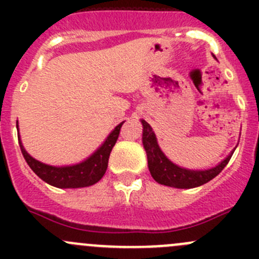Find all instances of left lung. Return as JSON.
I'll return each mask as SVG.
<instances>
[{
	"label": "left lung",
	"mask_w": 259,
	"mask_h": 259,
	"mask_svg": "<svg viewBox=\"0 0 259 259\" xmlns=\"http://www.w3.org/2000/svg\"><path fill=\"white\" fill-rule=\"evenodd\" d=\"M143 124V145L148 156V166L151 177L159 184L166 187L179 188V189H189V188L199 187L205 184L209 180L215 178L219 173L228 164L233 155L234 150L224 159L223 161L215 165L214 168L205 169V170H190V169L182 168L173 161L169 160L161 149L159 148L156 142L155 134L150 125L142 120Z\"/></svg>",
	"instance_id": "obj_1"
}]
</instances>
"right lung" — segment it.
Masks as SVG:
<instances>
[{
	"label": "right lung",
	"instance_id": "right-lung-1",
	"mask_svg": "<svg viewBox=\"0 0 259 259\" xmlns=\"http://www.w3.org/2000/svg\"><path fill=\"white\" fill-rule=\"evenodd\" d=\"M122 124H124V121L120 122L115 127L95 153L91 154L88 159H85L81 163L74 164V165L52 166L41 163V161L32 158L25 150L20 139V135H18V143H20L21 151H22V155L25 160L27 161L28 166L32 169L36 176L40 177L48 184L56 188L90 187V185L98 183L105 174L106 169H108L109 156H110L111 150H113L115 143L119 138Z\"/></svg>",
	"mask_w": 259,
	"mask_h": 259
}]
</instances>
